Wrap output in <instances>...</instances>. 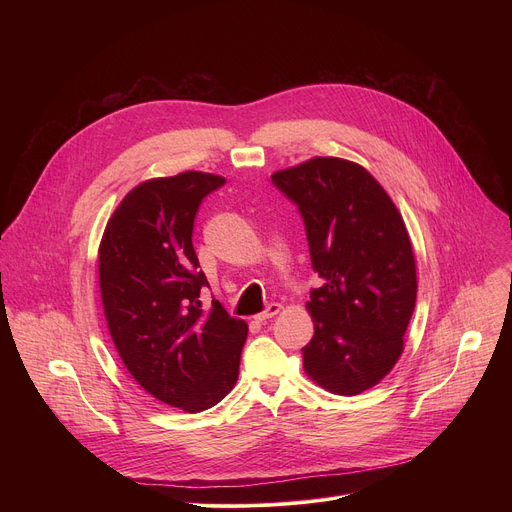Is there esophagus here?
I'll use <instances>...</instances> for the list:
<instances>
[{
  "mask_svg": "<svg viewBox=\"0 0 512 512\" xmlns=\"http://www.w3.org/2000/svg\"><path fill=\"white\" fill-rule=\"evenodd\" d=\"M281 308H283L281 304H269V306H267V310H263L261 314H257V316H255V320H257V322H265V320H269V318L277 316V314L281 312Z\"/></svg>",
  "mask_w": 512,
  "mask_h": 512,
  "instance_id": "1",
  "label": "esophagus"
}]
</instances>
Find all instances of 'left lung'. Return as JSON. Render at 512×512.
Here are the masks:
<instances>
[{
  "label": "left lung",
  "mask_w": 512,
  "mask_h": 512,
  "mask_svg": "<svg viewBox=\"0 0 512 512\" xmlns=\"http://www.w3.org/2000/svg\"><path fill=\"white\" fill-rule=\"evenodd\" d=\"M271 180L298 204L322 279L306 304L314 338L302 348L304 371L334 395H358L393 371L415 310L417 267L403 216L350 160L316 156Z\"/></svg>",
  "instance_id": "obj_1"
}]
</instances>
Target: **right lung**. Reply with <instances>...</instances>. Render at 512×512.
Here are the masks:
<instances>
[{
  "label": "right lung",
  "instance_id": "add662e5",
  "mask_svg": "<svg viewBox=\"0 0 512 512\" xmlns=\"http://www.w3.org/2000/svg\"><path fill=\"white\" fill-rule=\"evenodd\" d=\"M223 176L180 172L125 194L99 245V287L113 344L129 375L158 401L186 413L225 399L237 379L247 322L212 302L202 310L192 229Z\"/></svg>",
  "mask_w": 512,
  "mask_h": 512
}]
</instances>
